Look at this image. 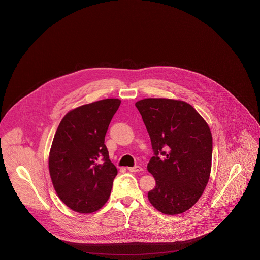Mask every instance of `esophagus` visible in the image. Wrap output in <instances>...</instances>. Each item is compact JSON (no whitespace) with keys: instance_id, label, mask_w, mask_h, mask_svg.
I'll return each mask as SVG.
<instances>
[{"instance_id":"obj_1","label":"esophagus","mask_w":260,"mask_h":260,"mask_svg":"<svg viewBox=\"0 0 260 260\" xmlns=\"http://www.w3.org/2000/svg\"><path fill=\"white\" fill-rule=\"evenodd\" d=\"M127 170H128L129 172H141V171H143V168L140 167V166H135V167L127 168Z\"/></svg>"}]
</instances>
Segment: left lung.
Returning <instances> with one entry per match:
<instances>
[{"mask_svg": "<svg viewBox=\"0 0 260 260\" xmlns=\"http://www.w3.org/2000/svg\"><path fill=\"white\" fill-rule=\"evenodd\" d=\"M136 106L154 150L148 170L156 187L148 198L164 214H181L196 204L207 186L212 162L211 131L197 110L182 101L145 99Z\"/></svg>", "mask_w": 260, "mask_h": 260, "instance_id": "1", "label": "left lung"}]
</instances>
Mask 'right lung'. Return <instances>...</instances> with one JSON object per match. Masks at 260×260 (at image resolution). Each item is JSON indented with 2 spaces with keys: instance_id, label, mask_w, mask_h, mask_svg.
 <instances>
[{
  "instance_id": "obj_1",
  "label": "right lung",
  "mask_w": 260,
  "mask_h": 260,
  "mask_svg": "<svg viewBox=\"0 0 260 260\" xmlns=\"http://www.w3.org/2000/svg\"><path fill=\"white\" fill-rule=\"evenodd\" d=\"M119 105V100L106 99L76 107L56 131L50 177L60 200L75 212H95L109 198L117 169L109 159L104 137Z\"/></svg>"
}]
</instances>
